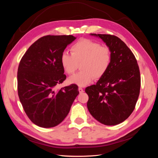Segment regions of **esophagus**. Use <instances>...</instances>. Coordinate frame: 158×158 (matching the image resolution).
I'll return each mask as SVG.
<instances>
[{
	"mask_svg": "<svg viewBox=\"0 0 158 158\" xmlns=\"http://www.w3.org/2000/svg\"><path fill=\"white\" fill-rule=\"evenodd\" d=\"M78 91H79V92H80V94L84 92V89H83L82 88H80V87L78 88Z\"/></svg>",
	"mask_w": 158,
	"mask_h": 158,
	"instance_id": "1",
	"label": "esophagus"
}]
</instances>
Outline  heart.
<instances>
[{"instance_id": "heart-1", "label": "heart", "mask_w": 158, "mask_h": 158, "mask_svg": "<svg viewBox=\"0 0 158 158\" xmlns=\"http://www.w3.org/2000/svg\"><path fill=\"white\" fill-rule=\"evenodd\" d=\"M71 54L63 52L60 61L62 68L68 74H74L78 68L82 70L71 76L69 82L85 86L95 78H100L108 70L111 63V52L109 47L97 42L82 39L72 45Z\"/></svg>"}]
</instances>
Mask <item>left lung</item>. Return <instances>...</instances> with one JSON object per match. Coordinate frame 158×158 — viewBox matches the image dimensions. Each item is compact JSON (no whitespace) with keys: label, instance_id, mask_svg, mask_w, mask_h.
Returning <instances> with one entry per match:
<instances>
[{"label":"left lung","instance_id":"8db88e82","mask_svg":"<svg viewBox=\"0 0 158 158\" xmlns=\"http://www.w3.org/2000/svg\"><path fill=\"white\" fill-rule=\"evenodd\" d=\"M111 52V63L107 73L95 85L87 87L88 111L106 125L125 121L135 108L140 94V74L137 60L120 38L109 34H95Z\"/></svg>","mask_w":158,"mask_h":158}]
</instances>
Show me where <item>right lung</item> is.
Masks as SVG:
<instances>
[{
    "label": "right lung",
    "instance_id": "right-lung-1",
    "mask_svg": "<svg viewBox=\"0 0 158 158\" xmlns=\"http://www.w3.org/2000/svg\"><path fill=\"white\" fill-rule=\"evenodd\" d=\"M76 40L73 35L44 36L29 47L18 69V93L27 117L43 128L58 125L69 114L78 95L76 84L55 90L66 76L60 55Z\"/></svg>",
    "mask_w": 158,
    "mask_h": 158
}]
</instances>
